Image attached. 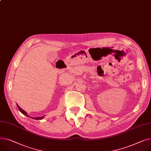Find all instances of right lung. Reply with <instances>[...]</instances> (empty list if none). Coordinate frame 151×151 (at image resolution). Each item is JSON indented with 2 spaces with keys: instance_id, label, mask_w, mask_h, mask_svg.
<instances>
[{
  "instance_id": "right-lung-1",
  "label": "right lung",
  "mask_w": 151,
  "mask_h": 151,
  "mask_svg": "<svg viewBox=\"0 0 151 151\" xmlns=\"http://www.w3.org/2000/svg\"><path fill=\"white\" fill-rule=\"evenodd\" d=\"M17 106L19 110H20V112H21L22 114H24V115H25V116H28V117H29V118H32V119H37V120L42 119L44 118V116H38V117H32V116H29L27 114V113L25 111H24V110L23 109H22L21 107H20L18 106V104H17Z\"/></svg>"
}]
</instances>
